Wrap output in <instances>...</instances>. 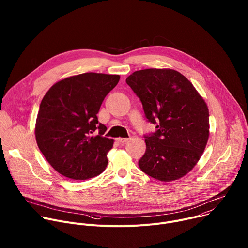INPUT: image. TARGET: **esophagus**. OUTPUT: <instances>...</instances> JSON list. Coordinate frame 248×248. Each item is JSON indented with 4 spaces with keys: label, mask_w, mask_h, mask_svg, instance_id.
<instances>
[{
    "label": "esophagus",
    "mask_w": 248,
    "mask_h": 248,
    "mask_svg": "<svg viewBox=\"0 0 248 248\" xmlns=\"http://www.w3.org/2000/svg\"><path fill=\"white\" fill-rule=\"evenodd\" d=\"M128 140V138H124V137H119V138H117V141L119 143H124V142H126V141Z\"/></svg>",
    "instance_id": "1"
}]
</instances>
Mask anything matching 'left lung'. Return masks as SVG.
<instances>
[{
	"instance_id": "1",
	"label": "left lung",
	"mask_w": 248,
	"mask_h": 248,
	"mask_svg": "<svg viewBox=\"0 0 248 248\" xmlns=\"http://www.w3.org/2000/svg\"><path fill=\"white\" fill-rule=\"evenodd\" d=\"M126 83L142 103L156 131L145 137L141 170L162 182L179 180L200 159L209 137V111L203 98L182 74L170 68L137 70Z\"/></svg>"
}]
</instances>
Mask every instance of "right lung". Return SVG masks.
Segmentation results:
<instances>
[{
	"label": "right lung",
	"instance_id": "add662e5",
	"mask_svg": "<svg viewBox=\"0 0 248 248\" xmlns=\"http://www.w3.org/2000/svg\"><path fill=\"white\" fill-rule=\"evenodd\" d=\"M119 80L117 75L85 73L55 83L43 97L35 136L40 151L59 173L83 181L107 167L114 140L103 136L107 128L98 122L97 114Z\"/></svg>",
	"mask_w": 248,
	"mask_h": 248
}]
</instances>
